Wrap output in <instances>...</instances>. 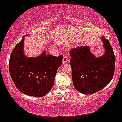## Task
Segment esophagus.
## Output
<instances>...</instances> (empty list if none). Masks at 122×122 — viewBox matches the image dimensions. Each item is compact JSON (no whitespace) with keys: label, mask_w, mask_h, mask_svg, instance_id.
<instances>
[{"label":"esophagus","mask_w":122,"mask_h":122,"mask_svg":"<svg viewBox=\"0 0 122 122\" xmlns=\"http://www.w3.org/2000/svg\"><path fill=\"white\" fill-rule=\"evenodd\" d=\"M68 59H69V56L67 55H65L64 56L63 59V63L65 64L67 63L68 61Z\"/></svg>","instance_id":"1"}]
</instances>
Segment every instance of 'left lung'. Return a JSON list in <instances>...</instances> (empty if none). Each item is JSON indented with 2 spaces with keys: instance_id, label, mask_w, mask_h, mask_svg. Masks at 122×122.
Returning <instances> with one entry per match:
<instances>
[{
  "instance_id": "left-lung-1",
  "label": "left lung",
  "mask_w": 122,
  "mask_h": 122,
  "mask_svg": "<svg viewBox=\"0 0 122 122\" xmlns=\"http://www.w3.org/2000/svg\"><path fill=\"white\" fill-rule=\"evenodd\" d=\"M102 40L105 52L100 57L91 53L89 46L77 47L70 51L73 84L77 91L84 94L100 91L113 78L115 56L109 41L104 36Z\"/></svg>"
}]
</instances>
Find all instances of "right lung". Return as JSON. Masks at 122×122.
<instances>
[{
    "label": "right lung",
    "instance_id": "right-lung-1",
    "mask_svg": "<svg viewBox=\"0 0 122 122\" xmlns=\"http://www.w3.org/2000/svg\"><path fill=\"white\" fill-rule=\"evenodd\" d=\"M23 46L24 37L11 52L9 65L11 77L22 93L30 96L43 97L53 87L63 56L55 57L43 52L39 57H26Z\"/></svg>",
    "mask_w": 122,
    "mask_h": 122
}]
</instances>
